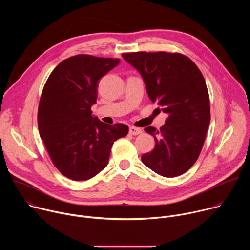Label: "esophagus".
Segmentation results:
<instances>
[{
  "mask_svg": "<svg viewBox=\"0 0 250 250\" xmlns=\"http://www.w3.org/2000/svg\"><path fill=\"white\" fill-rule=\"evenodd\" d=\"M141 132H142L141 128H138V127H135V126H130L129 127V133L132 134V135H137V134H140Z\"/></svg>",
  "mask_w": 250,
  "mask_h": 250,
  "instance_id": "1",
  "label": "esophagus"
}]
</instances>
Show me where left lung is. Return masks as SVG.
<instances>
[{
	"mask_svg": "<svg viewBox=\"0 0 250 250\" xmlns=\"http://www.w3.org/2000/svg\"><path fill=\"white\" fill-rule=\"evenodd\" d=\"M123 57L140 73L151 102L168 115L160 129L145 128L154 137L155 147L141 156L142 162L163 177L182 175L197 161L210 121L200 69L180 53L141 51Z\"/></svg>",
	"mask_w": 250,
	"mask_h": 250,
	"instance_id": "8db88e82",
	"label": "left lung"
}]
</instances>
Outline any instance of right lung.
<instances>
[{
    "label": "right lung",
    "mask_w": 250,
    "mask_h": 250,
    "mask_svg": "<svg viewBox=\"0 0 250 250\" xmlns=\"http://www.w3.org/2000/svg\"><path fill=\"white\" fill-rule=\"evenodd\" d=\"M120 63L118 58L79 54L60 62L41 97L38 124L54 166L75 181L91 179L109 162L114 142L128 132L93 117L98 81Z\"/></svg>",
    "instance_id": "right-lung-1"
}]
</instances>
